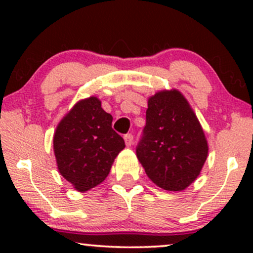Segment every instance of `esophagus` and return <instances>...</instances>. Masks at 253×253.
Segmentation results:
<instances>
[{
    "label": "esophagus",
    "mask_w": 253,
    "mask_h": 253,
    "mask_svg": "<svg viewBox=\"0 0 253 253\" xmlns=\"http://www.w3.org/2000/svg\"><path fill=\"white\" fill-rule=\"evenodd\" d=\"M125 139V143H126L127 146H130L133 144V135L132 134H126L124 136Z\"/></svg>",
    "instance_id": "34e87169"
}]
</instances>
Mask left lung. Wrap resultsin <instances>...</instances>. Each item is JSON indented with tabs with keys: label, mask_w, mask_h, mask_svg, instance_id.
Segmentation results:
<instances>
[{
	"label": "left lung",
	"mask_w": 253,
	"mask_h": 253,
	"mask_svg": "<svg viewBox=\"0 0 253 253\" xmlns=\"http://www.w3.org/2000/svg\"><path fill=\"white\" fill-rule=\"evenodd\" d=\"M208 156L201 124L178 90H162L147 101L146 125L136 157L156 185L184 190L197 178Z\"/></svg>",
	"instance_id": "left-lung-1"
}]
</instances>
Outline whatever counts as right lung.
<instances>
[{
  "instance_id": "obj_1",
  "label": "right lung",
  "mask_w": 253,
  "mask_h": 253,
  "mask_svg": "<svg viewBox=\"0 0 253 253\" xmlns=\"http://www.w3.org/2000/svg\"><path fill=\"white\" fill-rule=\"evenodd\" d=\"M97 97L78 101L58 124L53 151L60 175L80 193L102 183L125 141Z\"/></svg>"
}]
</instances>
